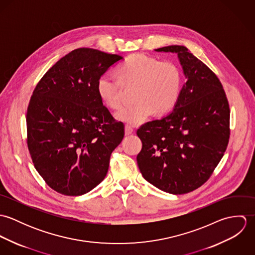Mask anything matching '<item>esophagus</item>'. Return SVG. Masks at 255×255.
<instances>
[{"instance_id": "obj_1", "label": "esophagus", "mask_w": 255, "mask_h": 255, "mask_svg": "<svg viewBox=\"0 0 255 255\" xmlns=\"http://www.w3.org/2000/svg\"><path fill=\"white\" fill-rule=\"evenodd\" d=\"M132 132H133L132 128H130L129 126H126V128H125V133H126V135H129V134H131Z\"/></svg>"}]
</instances>
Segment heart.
<instances>
[{"instance_id": "1", "label": "heart", "mask_w": 255, "mask_h": 255, "mask_svg": "<svg viewBox=\"0 0 255 255\" xmlns=\"http://www.w3.org/2000/svg\"><path fill=\"white\" fill-rule=\"evenodd\" d=\"M118 77L109 73L99 76L96 89L102 102L110 108H119L122 104V84L135 86L132 106L116 112L118 121L137 127L156 112L166 114L179 100L182 91V73L172 61H159L143 54L129 56L119 68Z\"/></svg>"}]
</instances>
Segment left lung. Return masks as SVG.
Segmentation results:
<instances>
[{
    "mask_svg": "<svg viewBox=\"0 0 255 255\" xmlns=\"http://www.w3.org/2000/svg\"><path fill=\"white\" fill-rule=\"evenodd\" d=\"M155 51L176 53L186 81L173 111L137 130L142 149L136 161L147 182L183 194L206 182L222 159L229 142L230 108L216 74L186 47Z\"/></svg>",
    "mask_w": 255,
    "mask_h": 255,
    "instance_id": "left-lung-1",
    "label": "left lung"
}]
</instances>
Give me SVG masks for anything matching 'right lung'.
<instances>
[{
    "label": "right lung",
    "instance_id": "1",
    "mask_svg": "<svg viewBox=\"0 0 255 255\" xmlns=\"http://www.w3.org/2000/svg\"><path fill=\"white\" fill-rule=\"evenodd\" d=\"M124 58L79 48L59 60L38 82L27 114V145L34 167L59 193L78 196L102 182L125 134L103 106L96 83Z\"/></svg>",
    "mask_w": 255,
    "mask_h": 255
}]
</instances>
